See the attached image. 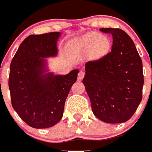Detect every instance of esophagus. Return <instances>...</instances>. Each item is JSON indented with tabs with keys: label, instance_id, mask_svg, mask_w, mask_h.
<instances>
[{
	"label": "esophagus",
	"instance_id": "esophagus-1",
	"mask_svg": "<svg viewBox=\"0 0 152 152\" xmlns=\"http://www.w3.org/2000/svg\"><path fill=\"white\" fill-rule=\"evenodd\" d=\"M84 76H85V72H84L83 70H80V72L78 73V75H77V79H78V81H82Z\"/></svg>",
	"mask_w": 152,
	"mask_h": 152
}]
</instances>
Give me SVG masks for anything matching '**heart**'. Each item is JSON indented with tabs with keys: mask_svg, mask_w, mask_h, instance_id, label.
<instances>
[{
	"mask_svg": "<svg viewBox=\"0 0 152 152\" xmlns=\"http://www.w3.org/2000/svg\"><path fill=\"white\" fill-rule=\"evenodd\" d=\"M77 50L82 53H89L93 59H99L108 53L110 42L106 36L97 33H90L82 37L77 43Z\"/></svg>",
	"mask_w": 152,
	"mask_h": 152,
	"instance_id": "b5f03b06",
	"label": "heart"
}]
</instances>
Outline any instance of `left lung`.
<instances>
[{
	"mask_svg": "<svg viewBox=\"0 0 152 152\" xmlns=\"http://www.w3.org/2000/svg\"><path fill=\"white\" fill-rule=\"evenodd\" d=\"M113 37L111 52L86 64L83 84L96 117L107 123L128 121L142 99L143 64L133 40L118 28H102Z\"/></svg>",
	"mask_w": 152,
	"mask_h": 152,
	"instance_id": "left-lung-1",
	"label": "left lung"
}]
</instances>
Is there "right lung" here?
<instances>
[{
    "mask_svg": "<svg viewBox=\"0 0 152 152\" xmlns=\"http://www.w3.org/2000/svg\"><path fill=\"white\" fill-rule=\"evenodd\" d=\"M59 32L30 35L22 42L10 65L8 87L12 105L33 128H49L61 120L64 104L78 70L66 75L46 73V59L58 53Z\"/></svg>",
    "mask_w": 152,
    "mask_h": 152,
    "instance_id": "right-lung-1",
    "label": "right lung"
}]
</instances>
